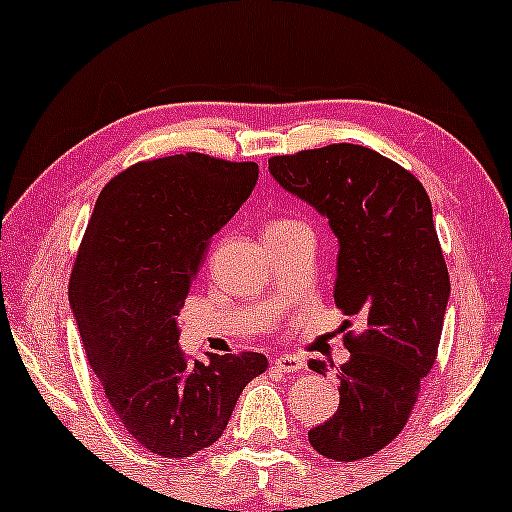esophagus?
I'll list each match as a JSON object with an SVG mask.
<instances>
[{
	"label": "esophagus",
	"mask_w": 512,
	"mask_h": 512,
	"mask_svg": "<svg viewBox=\"0 0 512 512\" xmlns=\"http://www.w3.org/2000/svg\"><path fill=\"white\" fill-rule=\"evenodd\" d=\"M272 367L277 369V372H282V374H294V372H301V369H303V359L294 357V355H279L272 362Z\"/></svg>",
	"instance_id": "1"
}]
</instances>
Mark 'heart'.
<instances>
[{"instance_id": "1", "label": "heart", "mask_w": 512, "mask_h": 512, "mask_svg": "<svg viewBox=\"0 0 512 512\" xmlns=\"http://www.w3.org/2000/svg\"><path fill=\"white\" fill-rule=\"evenodd\" d=\"M284 223H291V221H274V223H269V226H284Z\"/></svg>"}]
</instances>
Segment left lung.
<instances>
[{"instance_id": "1", "label": "left lung", "mask_w": 512, "mask_h": 512, "mask_svg": "<svg viewBox=\"0 0 512 512\" xmlns=\"http://www.w3.org/2000/svg\"><path fill=\"white\" fill-rule=\"evenodd\" d=\"M269 172L338 235L335 306L364 330L342 338L350 359L338 372L340 406L308 442L335 462H357L406 428L437 359L449 274L430 196L406 167L352 143L274 155ZM308 367L325 376L320 359Z\"/></svg>"}]
</instances>
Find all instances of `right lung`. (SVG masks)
I'll use <instances>...</instances> for the list:
<instances>
[{
  "instance_id": "1",
  "label": "right lung",
  "mask_w": 512,
  "mask_h": 512,
  "mask_svg": "<svg viewBox=\"0 0 512 512\" xmlns=\"http://www.w3.org/2000/svg\"><path fill=\"white\" fill-rule=\"evenodd\" d=\"M255 162L204 153L143 160L101 189L70 274V303L89 367L133 440L192 457L226 430L260 352L189 359L179 308L204 252L257 184Z\"/></svg>"
}]
</instances>
